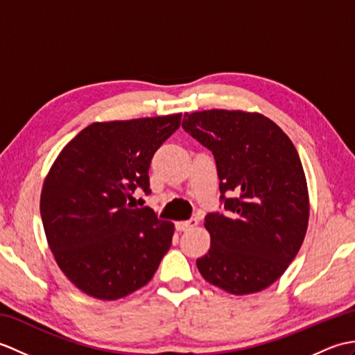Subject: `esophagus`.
Segmentation results:
<instances>
[{"label":"esophagus","mask_w":355,"mask_h":355,"mask_svg":"<svg viewBox=\"0 0 355 355\" xmlns=\"http://www.w3.org/2000/svg\"><path fill=\"white\" fill-rule=\"evenodd\" d=\"M198 224L197 220H189V221H177L175 223V229L178 232H186V230H191L192 227Z\"/></svg>","instance_id":"1"}]
</instances>
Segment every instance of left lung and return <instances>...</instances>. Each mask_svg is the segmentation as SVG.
<instances>
[{
  "mask_svg": "<svg viewBox=\"0 0 355 355\" xmlns=\"http://www.w3.org/2000/svg\"><path fill=\"white\" fill-rule=\"evenodd\" d=\"M183 130L212 150L227 214H209V252L201 276L243 296L266 290L288 268L304 243L310 200L293 141L259 112H186ZM234 192L235 198L225 197Z\"/></svg>",
  "mask_w": 355,
  "mask_h": 355,
  "instance_id": "obj_1",
  "label": "left lung"
}]
</instances>
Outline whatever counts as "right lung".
I'll use <instances>...</instances> for the list:
<instances>
[{"instance_id": "1", "label": "right lung", "mask_w": 355, "mask_h": 355, "mask_svg": "<svg viewBox=\"0 0 355 355\" xmlns=\"http://www.w3.org/2000/svg\"><path fill=\"white\" fill-rule=\"evenodd\" d=\"M182 114L96 122L65 145L41 192V218L53 256L80 291L116 300L146 285L169 250L173 223L132 193H149L155 150Z\"/></svg>"}]
</instances>
